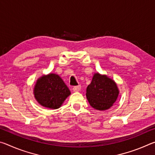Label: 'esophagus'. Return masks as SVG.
Here are the masks:
<instances>
[{
	"label": "esophagus",
	"instance_id": "esophagus-1",
	"mask_svg": "<svg viewBox=\"0 0 155 155\" xmlns=\"http://www.w3.org/2000/svg\"><path fill=\"white\" fill-rule=\"evenodd\" d=\"M80 90H81V86L80 85H78V86H74V87H73V91H80Z\"/></svg>",
	"mask_w": 155,
	"mask_h": 155
}]
</instances>
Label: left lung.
<instances>
[{"mask_svg":"<svg viewBox=\"0 0 155 155\" xmlns=\"http://www.w3.org/2000/svg\"><path fill=\"white\" fill-rule=\"evenodd\" d=\"M119 93V89L114 80L106 74L96 72L86 90V97L94 109L105 111L114 105Z\"/></svg>","mask_w":155,"mask_h":155,"instance_id":"obj_1","label":"left lung"}]
</instances>
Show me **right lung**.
I'll list each match as a JSON object with an SVG mask.
<instances>
[{
    "mask_svg": "<svg viewBox=\"0 0 155 155\" xmlns=\"http://www.w3.org/2000/svg\"><path fill=\"white\" fill-rule=\"evenodd\" d=\"M33 94L41 106L57 109L62 105L71 92L58 74L50 73L38 78L33 88Z\"/></svg>",
    "mask_w": 155,
    "mask_h": 155,
    "instance_id": "obj_1",
    "label": "right lung"
}]
</instances>
